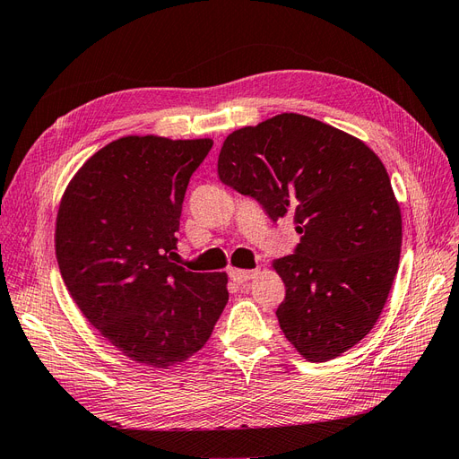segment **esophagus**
Wrapping results in <instances>:
<instances>
[{
  "mask_svg": "<svg viewBox=\"0 0 459 459\" xmlns=\"http://www.w3.org/2000/svg\"><path fill=\"white\" fill-rule=\"evenodd\" d=\"M256 275V270H230V277L235 283H247Z\"/></svg>",
  "mask_w": 459,
  "mask_h": 459,
  "instance_id": "34e87169",
  "label": "esophagus"
}]
</instances>
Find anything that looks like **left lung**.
I'll return each mask as SVG.
<instances>
[{"instance_id":"left-lung-1","label":"left lung","mask_w":459,"mask_h":459,"mask_svg":"<svg viewBox=\"0 0 459 459\" xmlns=\"http://www.w3.org/2000/svg\"><path fill=\"white\" fill-rule=\"evenodd\" d=\"M218 176L270 220H295L300 243L273 262L285 283L275 316L287 341L310 362L362 341L383 312L402 245L400 206L379 157L329 124L283 113L230 134Z\"/></svg>"}]
</instances>
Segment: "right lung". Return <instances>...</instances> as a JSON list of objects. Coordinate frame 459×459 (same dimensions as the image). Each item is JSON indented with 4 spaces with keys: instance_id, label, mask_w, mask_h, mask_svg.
<instances>
[{
    "instance_id": "obj_1",
    "label": "right lung",
    "mask_w": 459,
    "mask_h": 459,
    "mask_svg": "<svg viewBox=\"0 0 459 459\" xmlns=\"http://www.w3.org/2000/svg\"><path fill=\"white\" fill-rule=\"evenodd\" d=\"M211 149L212 140L120 137L63 195L55 230L63 281L88 322L134 362H186L228 304L224 272H189L174 260L189 178Z\"/></svg>"
}]
</instances>
